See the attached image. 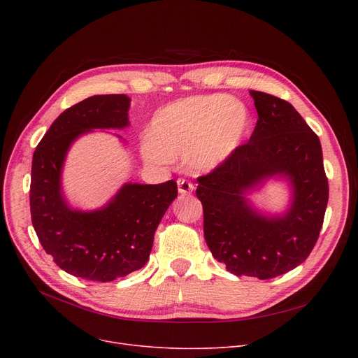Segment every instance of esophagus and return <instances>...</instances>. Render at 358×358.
<instances>
[{
  "label": "esophagus",
  "instance_id": "1",
  "mask_svg": "<svg viewBox=\"0 0 358 358\" xmlns=\"http://www.w3.org/2000/svg\"><path fill=\"white\" fill-rule=\"evenodd\" d=\"M177 185H178V193L180 194H192V192H193V189H194V185H193V182H190L189 180H185V178H178L177 180Z\"/></svg>",
  "mask_w": 358,
  "mask_h": 358
}]
</instances>
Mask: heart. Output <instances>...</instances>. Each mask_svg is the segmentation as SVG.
Masks as SVG:
<instances>
[{"mask_svg":"<svg viewBox=\"0 0 358 358\" xmlns=\"http://www.w3.org/2000/svg\"><path fill=\"white\" fill-rule=\"evenodd\" d=\"M251 123L247 106L222 94L194 96L158 111L146 130L145 157L168 162L184 155L194 171H209L227 161Z\"/></svg>","mask_w":358,"mask_h":358,"instance_id":"1","label":"heart"}]
</instances>
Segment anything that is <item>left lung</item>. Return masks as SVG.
Wrapping results in <instances>:
<instances>
[{
    "mask_svg": "<svg viewBox=\"0 0 358 358\" xmlns=\"http://www.w3.org/2000/svg\"><path fill=\"white\" fill-rule=\"evenodd\" d=\"M258 120L250 141L197 178L203 231L212 255L235 275L273 278L309 257L321 232L329 187L317 135L286 100L251 91ZM286 175L294 203L285 217L255 214L243 194L267 176Z\"/></svg>",
    "mask_w": 358,
    "mask_h": 358,
    "instance_id": "8db88e82",
    "label": "left lung"
}]
</instances>
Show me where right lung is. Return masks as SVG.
Segmentation results:
<instances>
[{
    "label": "right lung",
    "instance_id": "add662e5",
    "mask_svg": "<svg viewBox=\"0 0 358 358\" xmlns=\"http://www.w3.org/2000/svg\"><path fill=\"white\" fill-rule=\"evenodd\" d=\"M130 99L107 94L66 108L36 146L31 162L30 213L43 250L56 266L91 281H113L142 268L177 182L126 184L106 208L72 210L61 193V169L71 143L91 129L129 124Z\"/></svg>",
    "mask_w": 358,
    "mask_h": 358
}]
</instances>
